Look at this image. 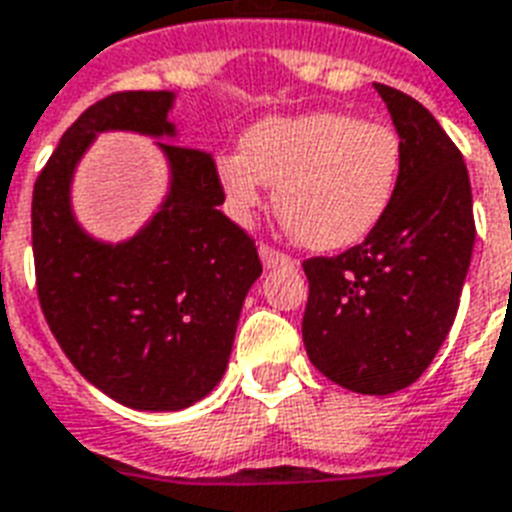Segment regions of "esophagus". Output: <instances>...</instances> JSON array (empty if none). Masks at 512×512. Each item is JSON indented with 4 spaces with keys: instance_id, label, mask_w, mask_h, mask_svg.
<instances>
[{
    "instance_id": "esophagus-1",
    "label": "esophagus",
    "mask_w": 512,
    "mask_h": 512,
    "mask_svg": "<svg viewBox=\"0 0 512 512\" xmlns=\"http://www.w3.org/2000/svg\"><path fill=\"white\" fill-rule=\"evenodd\" d=\"M260 260H263L265 268H284V265H295V260L279 249L268 247V244H260Z\"/></svg>"
}]
</instances>
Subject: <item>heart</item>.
I'll use <instances>...</instances> for the list:
<instances>
[{"label": "heart", "instance_id": "1", "mask_svg": "<svg viewBox=\"0 0 512 512\" xmlns=\"http://www.w3.org/2000/svg\"><path fill=\"white\" fill-rule=\"evenodd\" d=\"M244 154L217 159V183L233 220L252 223L276 185V212L297 241L337 252L364 241L396 199L404 146L393 127L340 111L263 119Z\"/></svg>", "mask_w": 512, "mask_h": 512}]
</instances>
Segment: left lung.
Listing matches in <instances>:
<instances>
[{"instance_id": "obj_1", "label": "left lung", "mask_w": 512, "mask_h": 512, "mask_svg": "<svg viewBox=\"0 0 512 512\" xmlns=\"http://www.w3.org/2000/svg\"><path fill=\"white\" fill-rule=\"evenodd\" d=\"M404 146L388 215L361 244L305 260L303 342L329 380L364 396L409 388L454 324L476 223L465 159L428 108L374 84Z\"/></svg>"}]
</instances>
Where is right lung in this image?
<instances>
[{"instance_id":"1","label":"right lung","mask_w":512,"mask_h":512,"mask_svg":"<svg viewBox=\"0 0 512 512\" xmlns=\"http://www.w3.org/2000/svg\"><path fill=\"white\" fill-rule=\"evenodd\" d=\"M175 92H114L60 138L34 183L31 239L44 319L68 361L138 412H180L223 380L241 305L263 265L220 212L215 159L177 146ZM100 131L157 138L171 188L135 237L111 245L75 220L70 183Z\"/></svg>"}]
</instances>
